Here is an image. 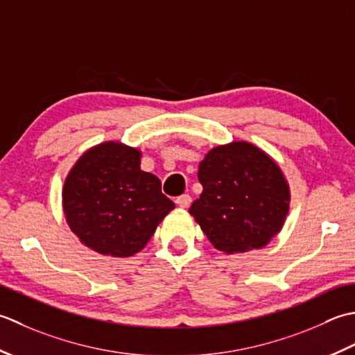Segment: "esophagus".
<instances>
[{
	"label": "esophagus",
	"instance_id": "obj_1",
	"mask_svg": "<svg viewBox=\"0 0 355 355\" xmlns=\"http://www.w3.org/2000/svg\"><path fill=\"white\" fill-rule=\"evenodd\" d=\"M176 204L180 207V208H188L191 204V198L188 196V194H182V196H179L176 199Z\"/></svg>",
	"mask_w": 355,
	"mask_h": 355
}]
</instances>
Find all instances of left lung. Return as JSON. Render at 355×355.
Wrapping results in <instances>:
<instances>
[{
    "instance_id": "8db88e82",
    "label": "left lung",
    "mask_w": 355,
    "mask_h": 355,
    "mask_svg": "<svg viewBox=\"0 0 355 355\" xmlns=\"http://www.w3.org/2000/svg\"><path fill=\"white\" fill-rule=\"evenodd\" d=\"M198 178L204 191L188 213L223 254L263 248L284 227L291 190L279 164L256 144L213 147Z\"/></svg>"
}]
</instances>
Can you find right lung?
Listing matches in <instances>:
<instances>
[{
	"instance_id": "right-lung-1",
	"label": "right lung",
	"mask_w": 355,
	"mask_h": 355,
	"mask_svg": "<svg viewBox=\"0 0 355 355\" xmlns=\"http://www.w3.org/2000/svg\"><path fill=\"white\" fill-rule=\"evenodd\" d=\"M141 157L139 148L101 142L84 151L64 180L67 225L98 254L135 256L175 208L161 180L141 170Z\"/></svg>"
}]
</instances>
